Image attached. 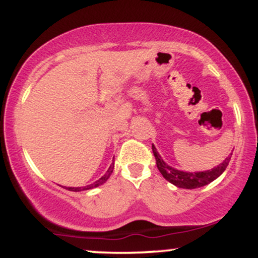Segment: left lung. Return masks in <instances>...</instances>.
I'll use <instances>...</instances> for the list:
<instances>
[{"label": "left lung", "mask_w": 258, "mask_h": 258, "mask_svg": "<svg viewBox=\"0 0 258 258\" xmlns=\"http://www.w3.org/2000/svg\"><path fill=\"white\" fill-rule=\"evenodd\" d=\"M152 149H153V154H154L155 157V160H157L158 170H159L160 174L163 175L164 179L168 180L169 182L172 183V185H175L176 187L187 188V189L202 187V186L208 185V183H211L212 181L218 179V177L224 172L231 158V157H228L224 161H223V163H220L219 165L214 166V168L211 169V170L188 172V171L177 170V169L171 168L170 165H168L165 161L161 159L160 154L158 153L157 148L154 147V144H152ZM231 154H233V153H231Z\"/></svg>", "instance_id": "8db88e82"}]
</instances>
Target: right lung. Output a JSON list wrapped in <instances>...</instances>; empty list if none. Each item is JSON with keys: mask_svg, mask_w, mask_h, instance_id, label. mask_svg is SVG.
Segmentation results:
<instances>
[{"mask_svg": "<svg viewBox=\"0 0 258 258\" xmlns=\"http://www.w3.org/2000/svg\"><path fill=\"white\" fill-rule=\"evenodd\" d=\"M114 163H115V161H112V163H111V165H110V168L107 169L106 174L104 175V176H101L100 179H99V180L95 181V182L90 183V185H88V186H84V187H66V189H69V191H75V192H79V191H87V189H92V188H95V187H98V186L103 185V183H104V182H106L107 179H109V177H110V175L112 174V170H114Z\"/></svg>", "mask_w": 258, "mask_h": 258, "instance_id": "add662e5", "label": "right lung"}]
</instances>
